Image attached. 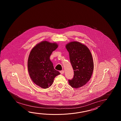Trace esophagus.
Here are the masks:
<instances>
[{
	"label": "esophagus",
	"instance_id": "esophagus-1",
	"mask_svg": "<svg viewBox=\"0 0 121 121\" xmlns=\"http://www.w3.org/2000/svg\"><path fill=\"white\" fill-rule=\"evenodd\" d=\"M60 73L61 74H64V70H61V71H60Z\"/></svg>",
	"mask_w": 121,
	"mask_h": 121
}]
</instances>
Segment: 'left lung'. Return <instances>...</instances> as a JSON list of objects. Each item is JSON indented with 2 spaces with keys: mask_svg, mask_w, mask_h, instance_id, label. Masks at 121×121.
I'll use <instances>...</instances> for the list:
<instances>
[{
  "mask_svg": "<svg viewBox=\"0 0 121 121\" xmlns=\"http://www.w3.org/2000/svg\"><path fill=\"white\" fill-rule=\"evenodd\" d=\"M66 48L74 72L73 79L68 80L69 84L74 88L82 87L89 81L93 73L94 64L91 53L87 47L79 42H71Z\"/></svg>",
  "mask_w": 121,
  "mask_h": 121,
  "instance_id": "1",
  "label": "left lung"
}]
</instances>
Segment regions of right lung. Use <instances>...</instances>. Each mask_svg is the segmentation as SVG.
Masks as SVG:
<instances>
[{"instance_id":"1","label":"right lung","mask_w":121,"mask_h":121,"mask_svg":"<svg viewBox=\"0 0 121 121\" xmlns=\"http://www.w3.org/2000/svg\"><path fill=\"white\" fill-rule=\"evenodd\" d=\"M56 43L42 41L31 50L28 57V68L30 77L35 84L46 89L54 82L60 73L54 68L50 59L52 52L57 49Z\"/></svg>"}]
</instances>
